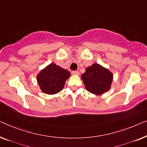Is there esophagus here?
Here are the masks:
<instances>
[{"mask_svg":"<svg viewBox=\"0 0 147 147\" xmlns=\"http://www.w3.org/2000/svg\"><path fill=\"white\" fill-rule=\"evenodd\" d=\"M72 74H73V75H78L79 74V72L78 71H72Z\"/></svg>","mask_w":147,"mask_h":147,"instance_id":"34e87169","label":"esophagus"}]
</instances>
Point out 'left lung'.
I'll return each instance as SVG.
<instances>
[{"instance_id":"obj_1","label":"left lung","mask_w":147,"mask_h":147,"mask_svg":"<svg viewBox=\"0 0 147 147\" xmlns=\"http://www.w3.org/2000/svg\"><path fill=\"white\" fill-rule=\"evenodd\" d=\"M86 89L90 93L100 95L110 90L113 74L108 69L98 63H94L86 69L81 75Z\"/></svg>"}]
</instances>
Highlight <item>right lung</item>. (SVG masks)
Here are the masks:
<instances>
[{
	"label": "right lung",
	"instance_id": "add662e5",
	"mask_svg": "<svg viewBox=\"0 0 147 147\" xmlns=\"http://www.w3.org/2000/svg\"><path fill=\"white\" fill-rule=\"evenodd\" d=\"M70 76L71 73L67 70L51 63L39 72L36 80L41 91L51 95L61 91Z\"/></svg>",
	"mask_w": 147,
	"mask_h": 147
}]
</instances>
